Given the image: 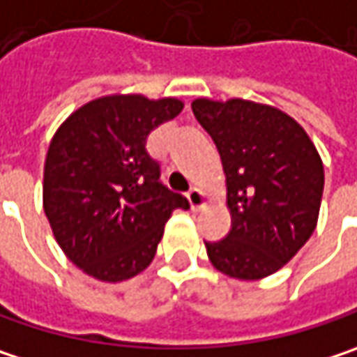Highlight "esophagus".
Returning a JSON list of instances; mask_svg holds the SVG:
<instances>
[{
	"label": "esophagus",
	"mask_w": 357,
	"mask_h": 357,
	"mask_svg": "<svg viewBox=\"0 0 357 357\" xmlns=\"http://www.w3.org/2000/svg\"><path fill=\"white\" fill-rule=\"evenodd\" d=\"M188 200H190V204H192V211H200V208L206 206L208 196H206L200 188H192V190L188 192Z\"/></svg>",
	"instance_id": "34e87169"
}]
</instances>
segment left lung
Instances as JSON below:
<instances>
[{
	"instance_id": "1",
	"label": "left lung",
	"mask_w": 357,
	"mask_h": 357,
	"mask_svg": "<svg viewBox=\"0 0 357 357\" xmlns=\"http://www.w3.org/2000/svg\"><path fill=\"white\" fill-rule=\"evenodd\" d=\"M194 116L220 153L231 231L206 243L211 264L237 280L284 268L317 227L323 161L307 130L286 112L241 98H198Z\"/></svg>"
}]
</instances>
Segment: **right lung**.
<instances>
[{
    "instance_id": "right-lung-1",
    "label": "right lung",
    "mask_w": 357,
    "mask_h": 357,
    "mask_svg": "<svg viewBox=\"0 0 357 357\" xmlns=\"http://www.w3.org/2000/svg\"><path fill=\"white\" fill-rule=\"evenodd\" d=\"M183 108L178 98L114 93L91 100L54 132L43 206L65 255L87 275L122 282L155 257L165 222L190 202L159 181L146 137Z\"/></svg>"
}]
</instances>
